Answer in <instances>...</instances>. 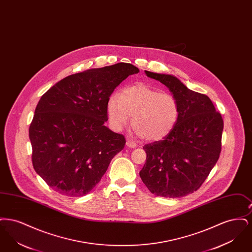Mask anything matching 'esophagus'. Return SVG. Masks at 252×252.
<instances>
[{"instance_id": "1", "label": "esophagus", "mask_w": 252, "mask_h": 252, "mask_svg": "<svg viewBox=\"0 0 252 252\" xmlns=\"http://www.w3.org/2000/svg\"><path fill=\"white\" fill-rule=\"evenodd\" d=\"M126 146L127 147H130V148H134V147H136V143L135 142H132V141H126Z\"/></svg>"}]
</instances>
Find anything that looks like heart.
<instances>
[{"label":"heart","instance_id":"obj_1","mask_svg":"<svg viewBox=\"0 0 252 252\" xmlns=\"http://www.w3.org/2000/svg\"><path fill=\"white\" fill-rule=\"evenodd\" d=\"M110 126L122 130L132 118V127L146 142L167 136L176 126L180 108L177 99L144 84L125 89L120 95L110 96L108 102Z\"/></svg>","mask_w":252,"mask_h":252}]
</instances>
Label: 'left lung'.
I'll list each match as a JSON object with an SVG mask.
<instances>
[{
    "instance_id": "obj_1",
    "label": "left lung",
    "mask_w": 252,
    "mask_h": 252,
    "mask_svg": "<svg viewBox=\"0 0 252 252\" xmlns=\"http://www.w3.org/2000/svg\"><path fill=\"white\" fill-rule=\"evenodd\" d=\"M165 85L179 104V119L158 142L144 145L146 161L140 172L157 196L176 198L196 191L216 165L224 127L211 99L188 89L172 74L144 71Z\"/></svg>"
}]
</instances>
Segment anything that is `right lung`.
<instances>
[{
	"label": "right lung",
	"instance_id": "obj_1",
	"mask_svg": "<svg viewBox=\"0 0 252 252\" xmlns=\"http://www.w3.org/2000/svg\"><path fill=\"white\" fill-rule=\"evenodd\" d=\"M139 69L130 63L71 74L41 96L29 127L36 174L56 192H91L126 140L105 126L113 91Z\"/></svg>",
	"mask_w": 252,
	"mask_h": 252
}]
</instances>
